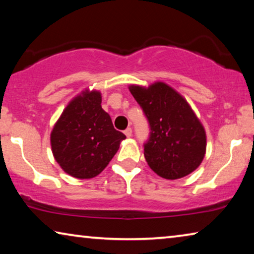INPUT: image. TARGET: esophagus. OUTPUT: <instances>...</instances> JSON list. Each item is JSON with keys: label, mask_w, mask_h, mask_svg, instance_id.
Listing matches in <instances>:
<instances>
[{"label": "esophagus", "mask_w": 254, "mask_h": 254, "mask_svg": "<svg viewBox=\"0 0 254 254\" xmlns=\"http://www.w3.org/2000/svg\"><path fill=\"white\" fill-rule=\"evenodd\" d=\"M124 134H126L127 137H130L132 135V128L131 127H127L126 131H124Z\"/></svg>", "instance_id": "esophagus-1"}]
</instances>
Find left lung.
I'll return each mask as SVG.
<instances>
[{
  "label": "left lung",
  "instance_id": "1",
  "mask_svg": "<svg viewBox=\"0 0 254 254\" xmlns=\"http://www.w3.org/2000/svg\"><path fill=\"white\" fill-rule=\"evenodd\" d=\"M128 91L150 123V139L144 144L150 168L170 180L198 168L206 153V132L186 98L163 81L148 87L132 84Z\"/></svg>",
  "mask_w": 254,
  "mask_h": 254
}]
</instances>
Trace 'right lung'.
I'll use <instances>...</instances> for the list:
<instances>
[{"mask_svg": "<svg viewBox=\"0 0 254 254\" xmlns=\"http://www.w3.org/2000/svg\"><path fill=\"white\" fill-rule=\"evenodd\" d=\"M101 103L100 91L85 88L68 103L51 130L55 160L74 178L100 175L127 137L115 130Z\"/></svg>", "mask_w": 254, "mask_h": 254, "instance_id": "add662e5", "label": "right lung"}]
</instances>
